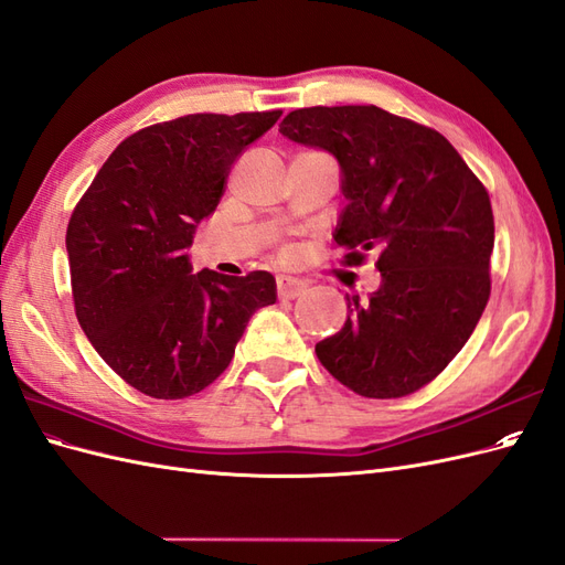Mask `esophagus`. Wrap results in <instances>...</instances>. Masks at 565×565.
<instances>
[{"label":"esophagus","mask_w":565,"mask_h":565,"mask_svg":"<svg viewBox=\"0 0 565 565\" xmlns=\"http://www.w3.org/2000/svg\"><path fill=\"white\" fill-rule=\"evenodd\" d=\"M306 285L303 280L299 278H292V276H278V297L280 299H297L306 292Z\"/></svg>","instance_id":"obj_1"}]
</instances>
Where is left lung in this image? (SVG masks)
Listing matches in <instances>:
<instances>
[{
	"instance_id": "1",
	"label": "left lung",
	"mask_w": 565,
	"mask_h": 565,
	"mask_svg": "<svg viewBox=\"0 0 565 565\" xmlns=\"http://www.w3.org/2000/svg\"><path fill=\"white\" fill-rule=\"evenodd\" d=\"M280 134L337 158L347 207L334 241L344 262L380 254V289L347 295L351 313L318 341V361L365 398L415 393L467 344L488 303V191L446 136L377 106L292 110Z\"/></svg>"
}]
</instances>
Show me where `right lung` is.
<instances>
[{"mask_svg": "<svg viewBox=\"0 0 565 565\" xmlns=\"http://www.w3.org/2000/svg\"><path fill=\"white\" fill-rule=\"evenodd\" d=\"M280 115L198 113L146 127L113 150L77 202L65 233L77 320L146 396L177 401L210 386L254 311L276 303L268 270L193 273L185 249L233 162Z\"/></svg>", "mask_w": 565, "mask_h": 565, "instance_id": "right-lung-1", "label": "right lung"}]
</instances>
